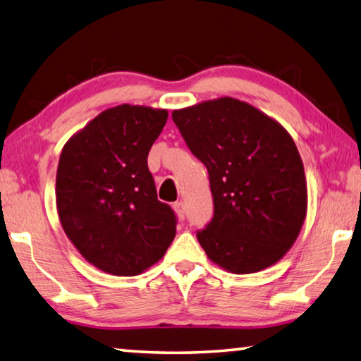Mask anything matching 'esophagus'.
<instances>
[{"label": "esophagus", "mask_w": 361, "mask_h": 361, "mask_svg": "<svg viewBox=\"0 0 361 361\" xmlns=\"http://www.w3.org/2000/svg\"><path fill=\"white\" fill-rule=\"evenodd\" d=\"M173 207H174V210H176V214H178L179 220H183V219H185V206H183V202H182V201L174 202V204H173Z\"/></svg>", "instance_id": "obj_1"}]
</instances>
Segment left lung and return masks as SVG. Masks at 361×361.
<instances>
[{
  "label": "left lung",
  "instance_id": "8db88e82",
  "mask_svg": "<svg viewBox=\"0 0 361 361\" xmlns=\"http://www.w3.org/2000/svg\"><path fill=\"white\" fill-rule=\"evenodd\" d=\"M173 121L209 173L214 216L196 233L209 259L231 274L280 261L308 206L303 161L286 128L233 97L174 110Z\"/></svg>",
  "mask_w": 361,
  "mask_h": 361
}]
</instances>
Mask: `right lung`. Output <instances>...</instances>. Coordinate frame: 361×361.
Here are the masks:
<instances>
[{
    "label": "right lung",
    "instance_id": "right-lung-1",
    "mask_svg": "<svg viewBox=\"0 0 361 361\" xmlns=\"http://www.w3.org/2000/svg\"><path fill=\"white\" fill-rule=\"evenodd\" d=\"M168 111L119 105L94 118L61 152L56 207L64 233L87 262L133 276L159 262L176 235V215L157 200L147 154Z\"/></svg>",
    "mask_w": 361,
    "mask_h": 361
}]
</instances>
